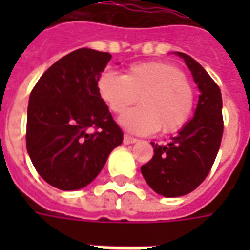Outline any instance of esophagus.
I'll return each mask as SVG.
<instances>
[{"instance_id":"obj_1","label":"esophagus","mask_w":250,"mask_h":250,"mask_svg":"<svg viewBox=\"0 0 250 250\" xmlns=\"http://www.w3.org/2000/svg\"><path fill=\"white\" fill-rule=\"evenodd\" d=\"M135 142H138V139H136V138L125 134V138H123V143H125V145H131V143H135Z\"/></svg>"}]
</instances>
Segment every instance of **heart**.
I'll return each mask as SVG.
<instances>
[{"label":"heart","instance_id":"1","mask_svg":"<svg viewBox=\"0 0 250 250\" xmlns=\"http://www.w3.org/2000/svg\"><path fill=\"white\" fill-rule=\"evenodd\" d=\"M98 92L108 109L123 114L120 125L134 134L177 132L188 125L195 104L193 84L177 66L168 62L134 64L125 75L103 72L98 79Z\"/></svg>","mask_w":250,"mask_h":250}]
</instances>
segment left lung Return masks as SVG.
Here are the masks:
<instances>
[{
    "instance_id": "obj_1",
    "label": "left lung",
    "mask_w": 250,
    "mask_h": 250,
    "mask_svg": "<svg viewBox=\"0 0 250 250\" xmlns=\"http://www.w3.org/2000/svg\"><path fill=\"white\" fill-rule=\"evenodd\" d=\"M178 55L190 68L201 95L193 119L167 145L151 142L154 155L141 167L148 186L163 197H181L204 182L220 150L224 132L220 87L193 57L182 52Z\"/></svg>"
}]
</instances>
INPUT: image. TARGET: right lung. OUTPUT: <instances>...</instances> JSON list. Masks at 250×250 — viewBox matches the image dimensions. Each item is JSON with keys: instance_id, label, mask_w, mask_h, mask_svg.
Returning <instances> with one entry per match:
<instances>
[{"instance_id": "obj_1", "label": "right lung", "mask_w": 250, "mask_h": 250, "mask_svg": "<svg viewBox=\"0 0 250 250\" xmlns=\"http://www.w3.org/2000/svg\"><path fill=\"white\" fill-rule=\"evenodd\" d=\"M111 55L88 48L49 66L32 89L26 150L45 182L77 190L98 177L123 131L98 92V79Z\"/></svg>"}]
</instances>
